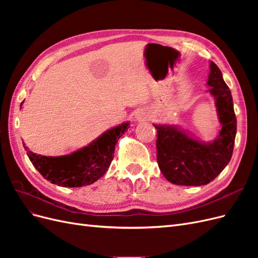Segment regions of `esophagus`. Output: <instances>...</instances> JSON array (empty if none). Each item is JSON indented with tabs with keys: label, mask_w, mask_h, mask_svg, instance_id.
Segmentation results:
<instances>
[{
	"label": "esophagus",
	"mask_w": 258,
	"mask_h": 258,
	"mask_svg": "<svg viewBox=\"0 0 258 258\" xmlns=\"http://www.w3.org/2000/svg\"><path fill=\"white\" fill-rule=\"evenodd\" d=\"M148 118V113L143 110V108H141V110H139L136 114V119L138 121H145L146 119Z\"/></svg>",
	"instance_id": "34e87169"
}]
</instances>
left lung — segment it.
<instances>
[{
	"label": "left lung",
	"mask_w": 258,
	"mask_h": 258,
	"mask_svg": "<svg viewBox=\"0 0 258 258\" xmlns=\"http://www.w3.org/2000/svg\"><path fill=\"white\" fill-rule=\"evenodd\" d=\"M208 92L215 100L221 130L205 142L173 123H153L157 129V162L169 182L183 186L207 185L231 159L237 134V118L231 92L221 70L210 61Z\"/></svg>",
	"instance_id": "8db88e82"
}]
</instances>
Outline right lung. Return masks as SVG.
<instances>
[{
	"label": "right lung",
	"instance_id": "add662e5",
	"mask_svg": "<svg viewBox=\"0 0 258 258\" xmlns=\"http://www.w3.org/2000/svg\"><path fill=\"white\" fill-rule=\"evenodd\" d=\"M129 126V121H123L80 150L56 157L31 152L25 143L23 147L32 165L47 181L62 187H82L104 175L114 158L115 145Z\"/></svg>",
	"mask_w": 258,
	"mask_h": 258
}]
</instances>
